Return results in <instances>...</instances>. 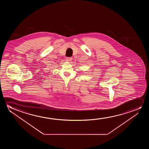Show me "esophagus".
Wrapping results in <instances>:
<instances>
[{
  "label": "esophagus",
  "mask_w": 149,
  "mask_h": 149,
  "mask_svg": "<svg viewBox=\"0 0 149 149\" xmlns=\"http://www.w3.org/2000/svg\"><path fill=\"white\" fill-rule=\"evenodd\" d=\"M72 60V57H67L65 58V61H68V62H70V61H71Z\"/></svg>",
  "instance_id": "obj_1"
}]
</instances>
